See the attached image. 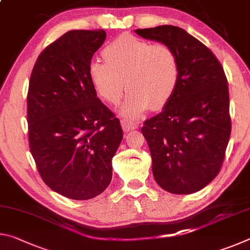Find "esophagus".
<instances>
[{
	"label": "esophagus",
	"instance_id": "esophagus-1",
	"mask_svg": "<svg viewBox=\"0 0 250 250\" xmlns=\"http://www.w3.org/2000/svg\"><path fill=\"white\" fill-rule=\"evenodd\" d=\"M121 125H122V129H124V131H125V132H128V131L134 130V129L138 128V125H135L133 121L125 120V119L121 120Z\"/></svg>",
	"mask_w": 250,
	"mask_h": 250
}]
</instances>
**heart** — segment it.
<instances>
[{
  "label": "heart",
  "instance_id": "1",
  "mask_svg": "<svg viewBox=\"0 0 250 250\" xmlns=\"http://www.w3.org/2000/svg\"><path fill=\"white\" fill-rule=\"evenodd\" d=\"M104 62L92 61L88 68L95 91L105 103L120 107L126 120L140 118L146 110H161L174 96L180 64L174 50L163 43L151 44L134 36H120L103 50Z\"/></svg>",
  "mask_w": 250,
  "mask_h": 250
}]
</instances>
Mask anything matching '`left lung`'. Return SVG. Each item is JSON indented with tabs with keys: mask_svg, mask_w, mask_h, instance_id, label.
I'll return each instance as SVG.
<instances>
[{
	"mask_svg": "<svg viewBox=\"0 0 250 250\" xmlns=\"http://www.w3.org/2000/svg\"><path fill=\"white\" fill-rule=\"evenodd\" d=\"M135 33L170 46L180 64L174 96L141 129L155 182L173 194L195 193L217 176L229 141L225 71L208 47L180 27L162 25Z\"/></svg>",
	"mask_w": 250,
	"mask_h": 250,
	"instance_id": "left-lung-1",
	"label": "left lung"
}]
</instances>
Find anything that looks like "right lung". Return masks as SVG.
Returning <instances> with one entry per match:
<instances>
[{
  "mask_svg": "<svg viewBox=\"0 0 250 250\" xmlns=\"http://www.w3.org/2000/svg\"><path fill=\"white\" fill-rule=\"evenodd\" d=\"M104 29H75L37 57L27 92L28 145L45 184L71 200H89L111 182L122 140L120 121L97 97L88 68Z\"/></svg>",
  "mask_w": 250,
  "mask_h": 250,
  "instance_id": "obj_1",
  "label": "right lung"
}]
</instances>
